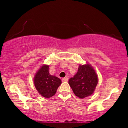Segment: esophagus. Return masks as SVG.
<instances>
[{"label":"esophagus","instance_id":"esophagus-1","mask_svg":"<svg viewBox=\"0 0 128 128\" xmlns=\"http://www.w3.org/2000/svg\"><path fill=\"white\" fill-rule=\"evenodd\" d=\"M68 78L67 77H65V78H64L62 79V82H67L68 81Z\"/></svg>","mask_w":128,"mask_h":128}]
</instances>
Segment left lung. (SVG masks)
<instances>
[{
	"label": "left lung",
	"mask_w": 128,
	"mask_h": 128,
	"mask_svg": "<svg viewBox=\"0 0 128 128\" xmlns=\"http://www.w3.org/2000/svg\"><path fill=\"white\" fill-rule=\"evenodd\" d=\"M98 82L96 73L89 64L79 66L77 73L68 80L74 94L80 99L92 95Z\"/></svg>",
	"instance_id": "8db88e82"
}]
</instances>
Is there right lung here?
Returning <instances> with one entry per match:
<instances>
[{"label": "right lung", "instance_id": "1", "mask_svg": "<svg viewBox=\"0 0 128 128\" xmlns=\"http://www.w3.org/2000/svg\"><path fill=\"white\" fill-rule=\"evenodd\" d=\"M61 84V79L49 74L48 65L42 66L35 76V86L44 98H49L54 96Z\"/></svg>", "mask_w": 128, "mask_h": 128}]
</instances>
